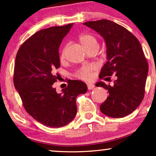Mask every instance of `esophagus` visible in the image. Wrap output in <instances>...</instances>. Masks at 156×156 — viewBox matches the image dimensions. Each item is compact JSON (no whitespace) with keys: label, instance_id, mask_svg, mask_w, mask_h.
Segmentation results:
<instances>
[{"label":"esophagus","instance_id":"esophagus-1","mask_svg":"<svg viewBox=\"0 0 156 156\" xmlns=\"http://www.w3.org/2000/svg\"><path fill=\"white\" fill-rule=\"evenodd\" d=\"M87 88H88L89 90H91V89H92L94 88V85L93 84H91V83H87Z\"/></svg>","mask_w":156,"mask_h":156}]
</instances>
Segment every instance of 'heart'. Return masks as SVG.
I'll use <instances>...</instances> for the list:
<instances>
[{
	"label": "heart",
	"instance_id": "b5f03b06",
	"mask_svg": "<svg viewBox=\"0 0 156 156\" xmlns=\"http://www.w3.org/2000/svg\"><path fill=\"white\" fill-rule=\"evenodd\" d=\"M79 41L82 44V45L87 50L90 51L91 50H97L99 48L97 38L94 35L90 33L82 34L79 37ZM65 56V50L62 51L60 58L63 59ZM94 66L87 65L82 67L78 71L76 72L75 75L76 77L82 79V80H89L90 78L91 72L94 70Z\"/></svg>",
	"mask_w": 156,
	"mask_h": 156
}]
</instances>
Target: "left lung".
<instances>
[{
	"instance_id": "left-lung-1",
	"label": "left lung",
	"mask_w": 156,
	"mask_h": 156,
	"mask_svg": "<svg viewBox=\"0 0 156 156\" xmlns=\"http://www.w3.org/2000/svg\"><path fill=\"white\" fill-rule=\"evenodd\" d=\"M83 24L97 31L106 42L108 61L99 79L110 82L111 76H116L112 86L103 82L96 84L109 94L100 110L112 118L128 116L140 105L145 94L148 65L141 44L126 28L111 20L102 19Z\"/></svg>"
}]
</instances>
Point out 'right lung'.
I'll list each match as a JSON object with an SVG mask.
<instances>
[{
    "mask_svg": "<svg viewBox=\"0 0 156 156\" xmlns=\"http://www.w3.org/2000/svg\"><path fill=\"white\" fill-rule=\"evenodd\" d=\"M73 23L39 30L23 42L16 55L13 82L25 109L46 126L59 128L73 120L76 97L87 91L82 81L68 80L58 94L53 84L59 80V48Z\"/></svg>",
    "mask_w": 156,
    "mask_h": 156,
    "instance_id": "right-lung-1",
    "label": "right lung"
}]
</instances>
